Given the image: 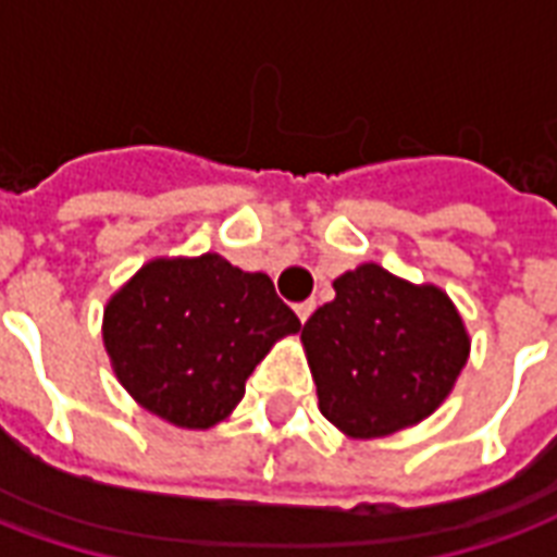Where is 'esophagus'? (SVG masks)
I'll return each mask as SVG.
<instances>
[{
    "instance_id": "esophagus-1",
    "label": "esophagus",
    "mask_w": 557,
    "mask_h": 557,
    "mask_svg": "<svg viewBox=\"0 0 557 557\" xmlns=\"http://www.w3.org/2000/svg\"><path fill=\"white\" fill-rule=\"evenodd\" d=\"M313 310H315L313 298H310V301H301L298 307H295V313H298V319H301V322H307V319L313 315Z\"/></svg>"
}]
</instances>
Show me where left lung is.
Here are the masks:
<instances>
[{
  "mask_svg": "<svg viewBox=\"0 0 557 557\" xmlns=\"http://www.w3.org/2000/svg\"><path fill=\"white\" fill-rule=\"evenodd\" d=\"M334 292L301 327L319 411L349 438H379L430 418L471 351L447 292L414 286L375 262L346 271Z\"/></svg>",
  "mask_w": 557,
  "mask_h": 557,
  "instance_id": "1",
  "label": "left lung"
}]
</instances>
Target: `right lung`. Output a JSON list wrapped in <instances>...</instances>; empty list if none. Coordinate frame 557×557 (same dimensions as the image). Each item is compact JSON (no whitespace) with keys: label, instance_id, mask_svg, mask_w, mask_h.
Wrapping results in <instances>:
<instances>
[{"label":"right lung","instance_id":"add662e5","mask_svg":"<svg viewBox=\"0 0 557 557\" xmlns=\"http://www.w3.org/2000/svg\"><path fill=\"white\" fill-rule=\"evenodd\" d=\"M298 331L268 274L218 253L151 259L103 310L115 379L143 409L182 430L230 418L256 363Z\"/></svg>","mask_w":557,"mask_h":557}]
</instances>
